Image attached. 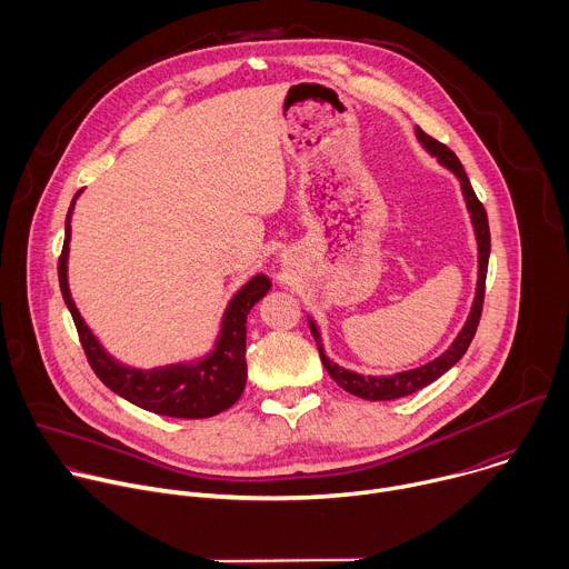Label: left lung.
I'll return each mask as SVG.
<instances>
[{
    "label": "left lung",
    "instance_id": "left-lung-1",
    "mask_svg": "<svg viewBox=\"0 0 569 569\" xmlns=\"http://www.w3.org/2000/svg\"><path fill=\"white\" fill-rule=\"evenodd\" d=\"M417 137L423 143V148L437 157V161L441 167H446L448 171H452L461 184V193L466 200V209L470 213V222L475 229V238H477V288H475V299L468 312V319L463 323V329L459 331V336L455 338V342L432 362L417 367V369H408V371H398L391 376H365L351 369L340 367L338 362H333L327 351H323L321 345V333L317 329V323L312 321V317H308L310 323V333L317 342L319 349V358L321 365L327 367L329 376L349 393L365 398V400H393V398H402V396H410L423 387H428L430 382H435L437 378H441L448 369H452L461 356L466 353V349L470 347L475 331H477V323L481 317V306H483V288H486V270H489V254H491V231H489V218H486V209L483 204L477 200L470 180L461 167V161L457 159V154L443 146L441 141L432 139L430 134H426L419 126H417Z\"/></svg>",
    "mask_w": 569,
    "mask_h": 569
}]
</instances>
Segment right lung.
Segmentation results:
<instances>
[{"mask_svg": "<svg viewBox=\"0 0 569 569\" xmlns=\"http://www.w3.org/2000/svg\"><path fill=\"white\" fill-rule=\"evenodd\" d=\"M73 196L67 220H64V246L58 259V281L62 299L73 317L76 331L83 345V351L90 360V367L121 398L130 400L141 410L173 417V419H209L224 410L240 398L248 380L246 362V340H248V315L252 306L263 299L272 286L266 274L252 277L242 286L224 308L220 333L213 349L193 360L178 362L154 369H134L114 360L90 331L86 319L80 317L67 283V259H69V238H71V211L76 204Z\"/></svg>", "mask_w": 569, "mask_h": 569, "instance_id": "obj_1", "label": "right lung"}]
</instances>
